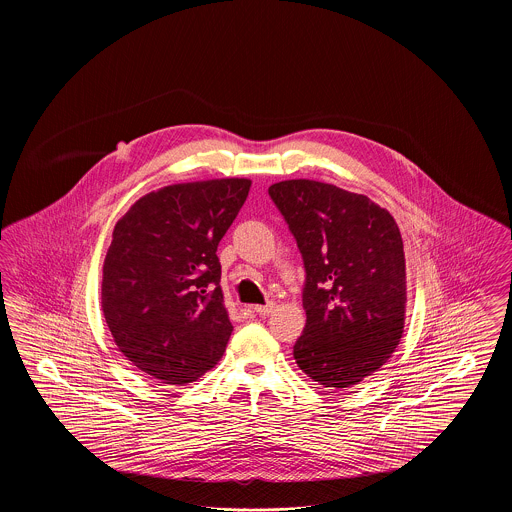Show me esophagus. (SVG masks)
Masks as SVG:
<instances>
[{
  "label": "esophagus",
  "mask_w": 512,
  "mask_h": 512,
  "mask_svg": "<svg viewBox=\"0 0 512 512\" xmlns=\"http://www.w3.org/2000/svg\"><path fill=\"white\" fill-rule=\"evenodd\" d=\"M272 309H274V303H267V305H251V307H247V311L249 313H255V315H261V317H267L272 313Z\"/></svg>",
  "instance_id": "1"
}]
</instances>
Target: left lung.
Segmentation results:
<instances>
[{
  "instance_id": "8db88e82",
  "label": "left lung",
  "mask_w": 512,
  "mask_h": 512,
  "mask_svg": "<svg viewBox=\"0 0 512 512\" xmlns=\"http://www.w3.org/2000/svg\"><path fill=\"white\" fill-rule=\"evenodd\" d=\"M268 195L307 274L295 363L324 388H351L384 365L403 336L407 276L397 222L366 195L317 180H284Z\"/></svg>"
}]
</instances>
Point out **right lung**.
Segmentation results:
<instances>
[{
    "mask_svg": "<svg viewBox=\"0 0 512 512\" xmlns=\"http://www.w3.org/2000/svg\"><path fill=\"white\" fill-rule=\"evenodd\" d=\"M251 188L247 178L172 184L140 197L113 230L101 309L122 355L184 386L217 365L232 334L217 247Z\"/></svg>",
    "mask_w": 512,
    "mask_h": 512,
    "instance_id": "add662e5",
    "label": "right lung"
}]
</instances>
